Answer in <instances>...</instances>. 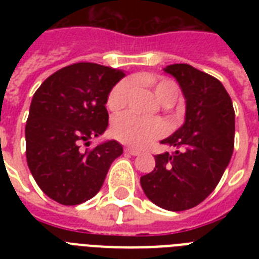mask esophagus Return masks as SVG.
<instances>
[{
  "mask_svg": "<svg viewBox=\"0 0 259 259\" xmlns=\"http://www.w3.org/2000/svg\"><path fill=\"white\" fill-rule=\"evenodd\" d=\"M125 152L127 154H132V156H138V154L141 153L140 150L137 149H133V148H125Z\"/></svg>",
  "mask_w": 259,
  "mask_h": 259,
  "instance_id": "1",
  "label": "esophagus"
}]
</instances>
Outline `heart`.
<instances>
[{"instance_id":"b5f03b06","label":"heart","mask_w":259,"mask_h":259,"mask_svg":"<svg viewBox=\"0 0 259 259\" xmlns=\"http://www.w3.org/2000/svg\"><path fill=\"white\" fill-rule=\"evenodd\" d=\"M149 83L153 84V80H149ZM132 89H133V83L129 79H123L121 82H118L111 89L107 97V109L114 113L123 109L129 101ZM153 90L156 97L162 105L175 103L179 95L177 86L169 79H160L157 82H154ZM164 132H165V127L162 125V122L157 119L137 117L130 113L117 115L111 123V133L114 137L134 148H144L154 141L156 138L162 136Z\"/></svg>"}]
</instances>
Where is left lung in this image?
Returning a JSON list of instances; mask_svg holds the SVG:
<instances>
[{
  "mask_svg": "<svg viewBox=\"0 0 259 259\" xmlns=\"http://www.w3.org/2000/svg\"><path fill=\"white\" fill-rule=\"evenodd\" d=\"M164 71L184 95V123L161 141L175 152L154 156V169L140 181L152 203L184 211L201 203L221 181L233 156L235 113L217 78L189 64H170Z\"/></svg>",
  "mask_w": 259,
  "mask_h": 259,
  "instance_id": "8db88e82",
  "label": "left lung"
}]
</instances>
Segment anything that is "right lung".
<instances>
[{
    "mask_svg": "<svg viewBox=\"0 0 259 259\" xmlns=\"http://www.w3.org/2000/svg\"><path fill=\"white\" fill-rule=\"evenodd\" d=\"M125 72L95 63H76L47 78L30 102L25 126L26 161L41 191L64 205L84 203L99 192L111 162L123 153L115 140L93 150L83 141L109 126L107 97Z\"/></svg>",
    "mask_w": 259,
    "mask_h": 259,
    "instance_id": "obj_1",
    "label": "right lung"
}]
</instances>
